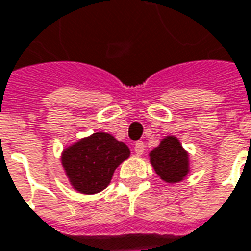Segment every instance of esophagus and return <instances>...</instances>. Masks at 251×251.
<instances>
[{
    "label": "esophagus",
    "mask_w": 251,
    "mask_h": 251,
    "mask_svg": "<svg viewBox=\"0 0 251 251\" xmlns=\"http://www.w3.org/2000/svg\"><path fill=\"white\" fill-rule=\"evenodd\" d=\"M144 150H146V146H144L143 141H137V143L134 144V152L139 155V156L144 154Z\"/></svg>",
    "instance_id": "34e87169"
}]
</instances>
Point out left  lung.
Here are the masks:
<instances>
[{
  "label": "left lung",
  "mask_w": 251,
  "mask_h": 251,
  "mask_svg": "<svg viewBox=\"0 0 251 251\" xmlns=\"http://www.w3.org/2000/svg\"><path fill=\"white\" fill-rule=\"evenodd\" d=\"M156 175L166 183L181 181L188 175V154L175 136L162 140L159 147L150 152Z\"/></svg>",
  "instance_id": "8db88e82"
}]
</instances>
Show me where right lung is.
<instances>
[{
  "label": "right lung",
  "mask_w": 251,
  "mask_h": 251,
  "mask_svg": "<svg viewBox=\"0 0 251 251\" xmlns=\"http://www.w3.org/2000/svg\"><path fill=\"white\" fill-rule=\"evenodd\" d=\"M129 155L130 151L125 143L108 133H93L66 148L61 163L76 191L96 194L110 184L115 169Z\"/></svg>",
  "instance_id": "right-lung-1"
}]
</instances>
